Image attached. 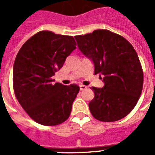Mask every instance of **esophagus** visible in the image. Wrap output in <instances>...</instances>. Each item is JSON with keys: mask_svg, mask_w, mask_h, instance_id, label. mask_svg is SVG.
Here are the masks:
<instances>
[{"mask_svg": "<svg viewBox=\"0 0 155 155\" xmlns=\"http://www.w3.org/2000/svg\"><path fill=\"white\" fill-rule=\"evenodd\" d=\"M86 88H87V86H85L84 84H81V85H80V90H81V91H84Z\"/></svg>", "mask_w": 155, "mask_h": 155, "instance_id": "obj_1", "label": "esophagus"}]
</instances>
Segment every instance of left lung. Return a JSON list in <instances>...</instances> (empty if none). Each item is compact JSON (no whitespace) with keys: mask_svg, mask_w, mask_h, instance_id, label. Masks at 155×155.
<instances>
[{"mask_svg":"<svg viewBox=\"0 0 155 155\" xmlns=\"http://www.w3.org/2000/svg\"><path fill=\"white\" fill-rule=\"evenodd\" d=\"M74 38L81 52L94 62V74L103 76L104 83L103 88H91L94 93L89 103L91 114L103 122L123 119L136 105L143 89V70L133 45L109 30Z\"/></svg>","mask_w":155,"mask_h":155,"instance_id":"8db88e82","label":"left lung"}]
</instances>
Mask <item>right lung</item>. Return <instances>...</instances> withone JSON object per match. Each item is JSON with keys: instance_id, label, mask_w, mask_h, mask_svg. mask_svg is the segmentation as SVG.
Masks as SVG:
<instances>
[{"instance_id": "1", "label": "right lung", "mask_w": 155, "mask_h": 155, "mask_svg": "<svg viewBox=\"0 0 155 155\" xmlns=\"http://www.w3.org/2000/svg\"><path fill=\"white\" fill-rule=\"evenodd\" d=\"M73 36L41 31L25 41L13 67V89L29 116L46 126L62 124L71 114L80 91L75 84H53L52 76L76 48Z\"/></svg>"}]
</instances>
